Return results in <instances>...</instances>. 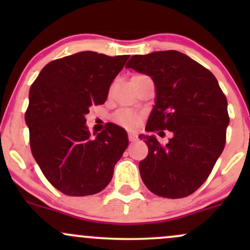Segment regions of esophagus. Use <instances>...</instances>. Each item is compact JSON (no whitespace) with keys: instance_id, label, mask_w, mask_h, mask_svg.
<instances>
[{"instance_id":"esophagus-1","label":"esophagus","mask_w":250,"mask_h":250,"mask_svg":"<svg viewBox=\"0 0 250 250\" xmlns=\"http://www.w3.org/2000/svg\"><path fill=\"white\" fill-rule=\"evenodd\" d=\"M128 139H129V141H130V142H135L137 140V135L134 134V133H129L128 134Z\"/></svg>"}]
</instances>
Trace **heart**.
Instances as JSON below:
<instances>
[{
    "mask_svg": "<svg viewBox=\"0 0 250 250\" xmlns=\"http://www.w3.org/2000/svg\"><path fill=\"white\" fill-rule=\"evenodd\" d=\"M114 120H115L117 125H122V127L127 129H135L137 125H139L141 116L133 110H129V109H122V110L117 111L115 114Z\"/></svg>",
    "mask_w": 250,
    "mask_h": 250,
    "instance_id": "heart-1",
    "label": "heart"
}]
</instances>
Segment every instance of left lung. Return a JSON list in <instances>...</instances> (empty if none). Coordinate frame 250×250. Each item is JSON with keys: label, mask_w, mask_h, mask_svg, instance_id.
<instances>
[{"label": "left lung", "mask_w": 250, "mask_h": 250, "mask_svg": "<svg viewBox=\"0 0 250 250\" xmlns=\"http://www.w3.org/2000/svg\"><path fill=\"white\" fill-rule=\"evenodd\" d=\"M125 68L154 81L156 99L146 130L173 133L167 145H161L155 135L139 136L149 149L139 165L143 183L162 197L193 194L207 180L225 148L228 103L216 77L176 50L134 55Z\"/></svg>", "instance_id": "1"}]
</instances>
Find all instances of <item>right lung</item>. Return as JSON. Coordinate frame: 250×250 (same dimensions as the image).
Returning <instances> with one entry per match:
<instances>
[{
	"label": "right lung",
	"instance_id": "obj_1",
	"mask_svg": "<svg viewBox=\"0 0 250 250\" xmlns=\"http://www.w3.org/2000/svg\"><path fill=\"white\" fill-rule=\"evenodd\" d=\"M129 55L81 51L48 63L29 91L25 123L34 159L51 185L69 196L101 191L128 147V135L109 125L91 137L85 115L103 104Z\"/></svg>",
	"mask_w": 250,
	"mask_h": 250
}]
</instances>
